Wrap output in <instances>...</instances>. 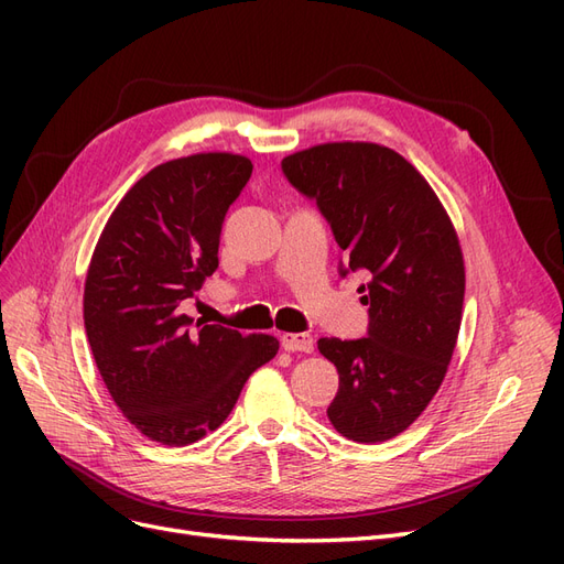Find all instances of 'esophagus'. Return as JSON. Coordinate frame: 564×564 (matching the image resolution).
Instances as JSON below:
<instances>
[{
  "label": "esophagus",
  "mask_w": 564,
  "mask_h": 564,
  "mask_svg": "<svg viewBox=\"0 0 564 564\" xmlns=\"http://www.w3.org/2000/svg\"><path fill=\"white\" fill-rule=\"evenodd\" d=\"M282 348L289 352H313L315 340L311 334H282Z\"/></svg>",
  "instance_id": "obj_1"
}]
</instances>
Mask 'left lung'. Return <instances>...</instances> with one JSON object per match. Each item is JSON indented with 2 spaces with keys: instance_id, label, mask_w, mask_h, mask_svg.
I'll use <instances>...</instances> for the list:
<instances>
[{
  "instance_id": "1",
  "label": "left lung",
  "mask_w": 564,
  "mask_h": 564,
  "mask_svg": "<svg viewBox=\"0 0 564 564\" xmlns=\"http://www.w3.org/2000/svg\"><path fill=\"white\" fill-rule=\"evenodd\" d=\"M282 174L317 204L344 261L367 272L365 338H319L338 369L334 429L373 445L412 425L447 373L464 311V256L447 212L416 169L377 143H327L282 160Z\"/></svg>"
}]
</instances>
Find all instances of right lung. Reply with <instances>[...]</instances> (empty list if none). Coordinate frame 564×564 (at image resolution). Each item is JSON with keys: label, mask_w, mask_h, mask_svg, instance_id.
<instances>
[{"label": "right lung", "mask_w": 564, "mask_h": 564, "mask_svg": "<svg viewBox=\"0 0 564 564\" xmlns=\"http://www.w3.org/2000/svg\"><path fill=\"white\" fill-rule=\"evenodd\" d=\"M251 162L207 152L164 162L117 204L84 284V329L115 404L145 437L193 445L228 419L278 338L183 315L218 268L230 204Z\"/></svg>", "instance_id": "right-lung-1"}]
</instances>
